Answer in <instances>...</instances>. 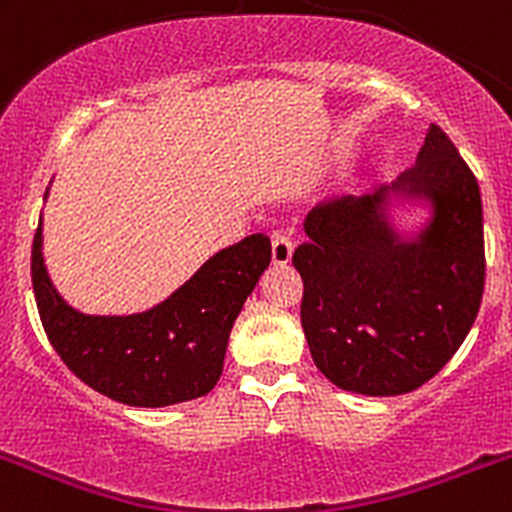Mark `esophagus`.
Wrapping results in <instances>:
<instances>
[{"label": "esophagus", "mask_w": 512, "mask_h": 512, "mask_svg": "<svg viewBox=\"0 0 512 512\" xmlns=\"http://www.w3.org/2000/svg\"><path fill=\"white\" fill-rule=\"evenodd\" d=\"M292 251H295V246H292V241H289L287 235L284 233H274L271 235V261L277 266H284L292 261Z\"/></svg>", "instance_id": "esophagus-1"}]
</instances>
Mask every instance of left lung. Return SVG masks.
I'll list each match as a JSON object with an SVG mask.
<instances>
[{"label": "left lung", "mask_w": 512, "mask_h": 512, "mask_svg": "<svg viewBox=\"0 0 512 512\" xmlns=\"http://www.w3.org/2000/svg\"><path fill=\"white\" fill-rule=\"evenodd\" d=\"M390 191L428 199L434 217L405 242L383 215ZM292 256L315 366L346 392L392 397L436 377L467 338L485 292L482 197L451 138L431 125L392 187L323 202Z\"/></svg>", "instance_id": "8db88e82"}]
</instances>
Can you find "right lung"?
<instances>
[{
  "label": "right lung",
  "instance_id": "add662e5",
  "mask_svg": "<svg viewBox=\"0 0 512 512\" xmlns=\"http://www.w3.org/2000/svg\"><path fill=\"white\" fill-rule=\"evenodd\" d=\"M269 261V238L248 235L215 253L187 284L151 310L84 315L66 305L45 271L40 217L30 271L45 336L63 364L110 400L133 408H166L215 387L223 374L230 328Z\"/></svg>",
  "mask_w": 512,
  "mask_h": 512
}]
</instances>
